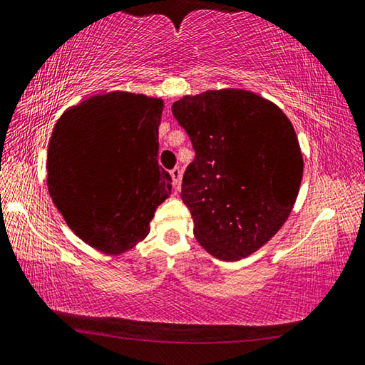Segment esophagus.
Returning <instances> with one entry per match:
<instances>
[{"label":"esophagus","instance_id":"34e87169","mask_svg":"<svg viewBox=\"0 0 365 365\" xmlns=\"http://www.w3.org/2000/svg\"><path fill=\"white\" fill-rule=\"evenodd\" d=\"M170 175H171V181H173V184H175V187L179 186V182H181V170L176 166V168H173L170 171Z\"/></svg>","mask_w":365,"mask_h":365}]
</instances>
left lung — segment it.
Listing matches in <instances>:
<instances>
[{
	"label": "left lung",
	"instance_id": "obj_1",
	"mask_svg": "<svg viewBox=\"0 0 365 365\" xmlns=\"http://www.w3.org/2000/svg\"><path fill=\"white\" fill-rule=\"evenodd\" d=\"M171 110L195 150L181 199L197 242L222 261L259 250L290 216L302 184L292 121L274 102L235 88L184 96Z\"/></svg>",
	"mask_w": 365,
	"mask_h": 365
}]
</instances>
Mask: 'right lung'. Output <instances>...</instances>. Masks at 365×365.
I'll return each mask as SVG.
<instances>
[{
    "label": "right lung",
    "instance_id": "1",
    "mask_svg": "<svg viewBox=\"0 0 365 365\" xmlns=\"http://www.w3.org/2000/svg\"><path fill=\"white\" fill-rule=\"evenodd\" d=\"M162 112V99L112 91L57 120L46 160L49 195L67 226L96 250H131L171 194V176L157 162Z\"/></svg>",
    "mask_w": 365,
    "mask_h": 365
}]
</instances>
